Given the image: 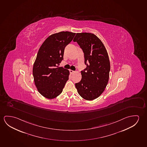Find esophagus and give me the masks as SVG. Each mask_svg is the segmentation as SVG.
I'll return each instance as SVG.
<instances>
[{
	"label": "esophagus",
	"mask_w": 147,
	"mask_h": 147,
	"mask_svg": "<svg viewBox=\"0 0 147 147\" xmlns=\"http://www.w3.org/2000/svg\"><path fill=\"white\" fill-rule=\"evenodd\" d=\"M74 71H73V70H70V72L71 74H73V73H74Z\"/></svg>",
	"instance_id": "34e87169"
}]
</instances>
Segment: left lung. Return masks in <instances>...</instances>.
<instances>
[{"label":"left lung","instance_id":"8db88e82","mask_svg":"<svg viewBox=\"0 0 147 147\" xmlns=\"http://www.w3.org/2000/svg\"><path fill=\"white\" fill-rule=\"evenodd\" d=\"M82 48L86 68L81 71L80 82L75 84L80 96L86 100L99 97L107 84L110 71L109 55L103 44L94 34L77 33L73 40Z\"/></svg>","mask_w":147,"mask_h":147}]
</instances>
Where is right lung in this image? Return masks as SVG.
<instances>
[{
	"mask_svg": "<svg viewBox=\"0 0 147 147\" xmlns=\"http://www.w3.org/2000/svg\"><path fill=\"white\" fill-rule=\"evenodd\" d=\"M75 34L69 32L53 34L38 50L32 74L38 92L46 98L53 99L60 95L69 79V71L58 65L63 59L65 46Z\"/></svg>",
	"mask_w": 147,
	"mask_h": 147,
	"instance_id": "right-lung-1",
	"label": "right lung"
}]
</instances>
